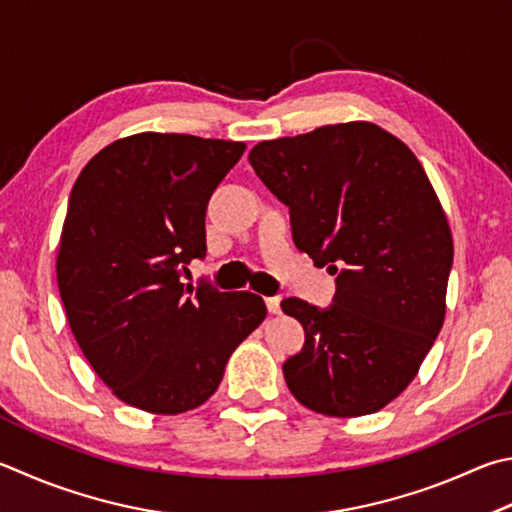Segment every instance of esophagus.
Returning <instances> with one entry per match:
<instances>
[{"mask_svg": "<svg viewBox=\"0 0 512 512\" xmlns=\"http://www.w3.org/2000/svg\"><path fill=\"white\" fill-rule=\"evenodd\" d=\"M280 302H282V297H266V309H268V313H273V315H277L280 313L282 309H280Z\"/></svg>", "mask_w": 512, "mask_h": 512, "instance_id": "1", "label": "esophagus"}]
</instances>
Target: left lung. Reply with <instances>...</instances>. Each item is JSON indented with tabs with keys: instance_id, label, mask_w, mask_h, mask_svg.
I'll return each mask as SVG.
<instances>
[{
	"instance_id": "left-lung-1",
	"label": "left lung",
	"mask_w": 512,
	"mask_h": 512,
	"mask_svg": "<svg viewBox=\"0 0 512 512\" xmlns=\"http://www.w3.org/2000/svg\"><path fill=\"white\" fill-rule=\"evenodd\" d=\"M259 179L291 210L295 246L338 273L329 309L288 297L304 327L291 394L324 416L383 410L418 374L445 318L452 232L414 152L374 123L257 143Z\"/></svg>"
}]
</instances>
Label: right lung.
<instances>
[{
	"label": "right lung",
	"mask_w": 512,
	"mask_h": 512,
	"mask_svg": "<svg viewBox=\"0 0 512 512\" xmlns=\"http://www.w3.org/2000/svg\"><path fill=\"white\" fill-rule=\"evenodd\" d=\"M246 145L190 134L120 138L82 167L58 248L69 327L102 383L152 414L194 410L266 318L259 295L181 282L206 257V208Z\"/></svg>",
	"instance_id": "add662e5"
}]
</instances>
